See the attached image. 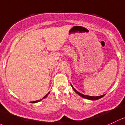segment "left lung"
<instances>
[{
  "label": "left lung",
  "instance_id": "left-lung-1",
  "mask_svg": "<svg viewBox=\"0 0 125 125\" xmlns=\"http://www.w3.org/2000/svg\"><path fill=\"white\" fill-rule=\"evenodd\" d=\"M71 87H72V88H73V89L74 90V92H76V93H77V95H79L80 96H81V97L83 98L87 99V100H98V99L101 98L103 97V96L105 95H101V96H88V95H83V94H82V93H80V92H79L78 91L76 90L75 89V88H74L73 87V85L71 84Z\"/></svg>",
  "mask_w": 125,
  "mask_h": 125
}]
</instances>
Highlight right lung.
Listing matches in <instances>:
<instances>
[{"instance_id":"add662e5","label":"right lung","mask_w":125,"mask_h":125,"mask_svg":"<svg viewBox=\"0 0 125 125\" xmlns=\"http://www.w3.org/2000/svg\"><path fill=\"white\" fill-rule=\"evenodd\" d=\"M49 93H50V92H48V93H47L46 95L45 96H44V97L43 98H42V99H41V100H37V101H32V102H31V103H38V102H39V101H42V100H43V99H44V98H46L47 96H48V95H49Z\"/></svg>"}]
</instances>
